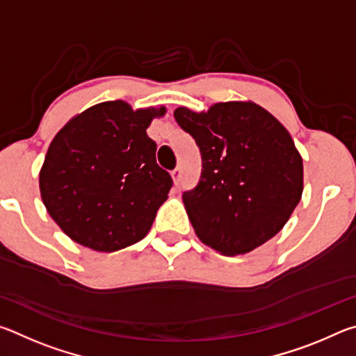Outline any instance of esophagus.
I'll return each mask as SVG.
<instances>
[{
  "label": "esophagus",
  "instance_id": "esophagus-1",
  "mask_svg": "<svg viewBox=\"0 0 356 356\" xmlns=\"http://www.w3.org/2000/svg\"><path fill=\"white\" fill-rule=\"evenodd\" d=\"M171 177H172V180H174V184L179 185L180 177H182V170H180V168H176V170H174V171L171 172Z\"/></svg>",
  "mask_w": 356,
  "mask_h": 356
}]
</instances>
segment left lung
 Segmentation results:
<instances>
[{"instance_id":"obj_1","label":"left lung","mask_w":356,"mask_h":356,"mask_svg":"<svg viewBox=\"0 0 356 356\" xmlns=\"http://www.w3.org/2000/svg\"><path fill=\"white\" fill-rule=\"evenodd\" d=\"M174 118L202 156L200 184L184 193L201 242L237 256L275 237L303 193V159L284 125L250 100L179 106Z\"/></svg>"}]
</instances>
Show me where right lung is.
<instances>
[{
	"instance_id": "obj_1",
	"label": "right lung",
	"mask_w": 356,
	"mask_h": 356,
	"mask_svg": "<svg viewBox=\"0 0 356 356\" xmlns=\"http://www.w3.org/2000/svg\"><path fill=\"white\" fill-rule=\"evenodd\" d=\"M166 108L102 102L58 131L39 172L47 212L65 236L86 248L113 252L140 242L172 186L156 165L147 136Z\"/></svg>"
}]
</instances>
